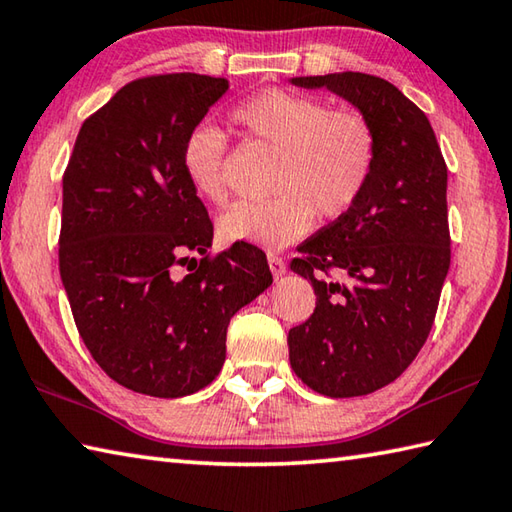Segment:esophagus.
I'll list each match as a JSON object with an SVG mask.
<instances>
[{"instance_id": "34e87169", "label": "esophagus", "mask_w": 512, "mask_h": 512, "mask_svg": "<svg viewBox=\"0 0 512 512\" xmlns=\"http://www.w3.org/2000/svg\"><path fill=\"white\" fill-rule=\"evenodd\" d=\"M266 259H268V266H271V273H273L275 280H277V277H282V275L286 273V264H284L282 255H277V253H268V255H266Z\"/></svg>"}]
</instances>
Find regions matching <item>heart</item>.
<instances>
[{"mask_svg":"<svg viewBox=\"0 0 512 512\" xmlns=\"http://www.w3.org/2000/svg\"><path fill=\"white\" fill-rule=\"evenodd\" d=\"M230 120L255 147L280 152L273 192L259 203H237L219 219L230 244L284 248L324 221L345 217L356 206L378 163V129L367 111L331 107L318 96L264 89L239 100ZM228 136L215 125L190 129L181 147L183 172L203 199L228 201Z\"/></svg>","mask_w":512,"mask_h":512,"instance_id":"1","label":"heart"}]
</instances>
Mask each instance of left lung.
Returning a JSON list of instances; mask_svg holds the SVG:
<instances>
[{
	"mask_svg": "<svg viewBox=\"0 0 512 512\" xmlns=\"http://www.w3.org/2000/svg\"><path fill=\"white\" fill-rule=\"evenodd\" d=\"M291 82L327 87L378 129L365 194L291 262L315 291L311 318L288 331L293 371L318 394L365 396L394 383L432 331L450 268L448 165L430 120L392 82L356 71Z\"/></svg>",
	"mask_w": 512,
	"mask_h": 512,
	"instance_id": "1",
	"label": "left lung"
}]
</instances>
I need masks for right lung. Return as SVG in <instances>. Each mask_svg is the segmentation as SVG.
Listing matches in <instances>:
<instances>
[{"label": "right lung", "instance_id": "right-lung-1", "mask_svg": "<svg viewBox=\"0 0 512 512\" xmlns=\"http://www.w3.org/2000/svg\"><path fill=\"white\" fill-rule=\"evenodd\" d=\"M226 89L199 73L129 82L82 123L62 176L60 275L73 320L102 371L138 394L210 385L230 318L273 284L253 244L210 255L212 221L181 165L185 136Z\"/></svg>", "mask_w": 512, "mask_h": 512}]
</instances>
